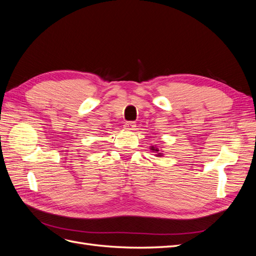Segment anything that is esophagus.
<instances>
[{"label": "esophagus", "instance_id": "obj_1", "mask_svg": "<svg viewBox=\"0 0 256 256\" xmlns=\"http://www.w3.org/2000/svg\"><path fill=\"white\" fill-rule=\"evenodd\" d=\"M124 127H125V129H127V130H134L136 127V122H125Z\"/></svg>", "mask_w": 256, "mask_h": 256}]
</instances>
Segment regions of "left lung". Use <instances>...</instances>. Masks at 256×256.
I'll return each instance as SVG.
<instances>
[{
	"mask_svg": "<svg viewBox=\"0 0 256 256\" xmlns=\"http://www.w3.org/2000/svg\"><path fill=\"white\" fill-rule=\"evenodd\" d=\"M152 150H154V152H156L158 154H157V156L158 157H160L161 156V154L159 152V148H157V147H154V146H152Z\"/></svg>",
	"mask_w": 256,
	"mask_h": 256,
	"instance_id": "left-lung-1",
	"label": "left lung"
}]
</instances>
